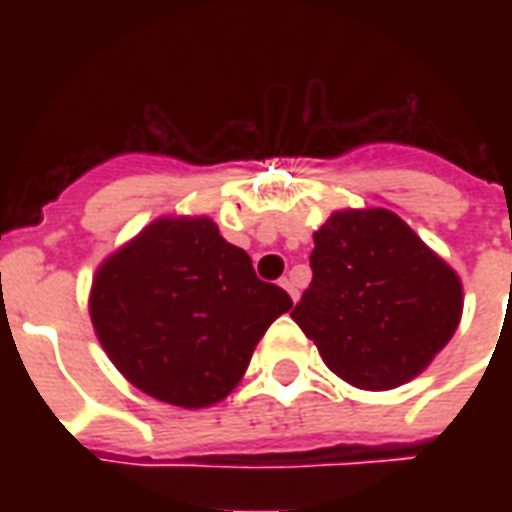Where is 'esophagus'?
Wrapping results in <instances>:
<instances>
[{"label":"esophagus","mask_w":512,"mask_h":512,"mask_svg":"<svg viewBox=\"0 0 512 512\" xmlns=\"http://www.w3.org/2000/svg\"><path fill=\"white\" fill-rule=\"evenodd\" d=\"M279 284H281V287H284V289H287V292H289V297H292V303H297V300H300V292H297L295 281H292V279H287V276H284V279H281Z\"/></svg>","instance_id":"34e87169"}]
</instances>
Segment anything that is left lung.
Segmentation results:
<instances>
[{"label": "left lung", "instance_id": "obj_1", "mask_svg": "<svg viewBox=\"0 0 512 512\" xmlns=\"http://www.w3.org/2000/svg\"><path fill=\"white\" fill-rule=\"evenodd\" d=\"M313 244L292 319L324 364L361 390L414 380L460 324V276L382 207L335 212Z\"/></svg>", "mask_w": 512, "mask_h": 512}]
</instances>
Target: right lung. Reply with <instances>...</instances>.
Instances as JSON below:
<instances>
[{
  "label": "right lung",
  "instance_id": "1",
  "mask_svg": "<svg viewBox=\"0 0 512 512\" xmlns=\"http://www.w3.org/2000/svg\"><path fill=\"white\" fill-rule=\"evenodd\" d=\"M289 308L287 292L257 279L209 217L146 225L103 260L90 292L92 327L116 369L183 409L223 401Z\"/></svg>",
  "mask_w": 512,
  "mask_h": 512
}]
</instances>
